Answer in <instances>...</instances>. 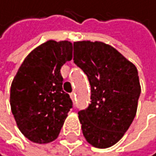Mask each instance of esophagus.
Here are the masks:
<instances>
[{
	"instance_id": "34e87169",
	"label": "esophagus",
	"mask_w": 156,
	"mask_h": 156,
	"mask_svg": "<svg viewBox=\"0 0 156 156\" xmlns=\"http://www.w3.org/2000/svg\"><path fill=\"white\" fill-rule=\"evenodd\" d=\"M71 98H72V100H73V101H75V100H76V93H75V92H72V93H71Z\"/></svg>"
}]
</instances>
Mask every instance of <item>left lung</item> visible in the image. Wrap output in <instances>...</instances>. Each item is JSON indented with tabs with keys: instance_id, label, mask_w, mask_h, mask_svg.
I'll list each match as a JSON object with an SVG mask.
<instances>
[{
	"instance_id": "1",
	"label": "left lung",
	"mask_w": 156,
	"mask_h": 156,
	"mask_svg": "<svg viewBox=\"0 0 156 156\" xmlns=\"http://www.w3.org/2000/svg\"><path fill=\"white\" fill-rule=\"evenodd\" d=\"M73 63L88 77L91 103L79 112L91 146L107 148L123 138L134 120L140 84L136 66L103 42L73 43Z\"/></svg>"
}]
</instances>
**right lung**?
Segmentation results:
<instances>
[{
    "label": "right lung",
    "mask_w": 156,
    "mask_h": 156,
    "mask_svg": "<svg viewBox=\"0 0 156 156\" xmlns=\"http://www.w3.org/2000/svg\"><path fill=\"white\" fill-rule=\"evenodd\" d=\"M73 58V44L49 40L24 59L10 86V108L20 131L36 144H48L60 134L73 107L63 90L61 68Z\"/></svg>",
    "instance_id": "right-lung-1"
}]
</instances>
